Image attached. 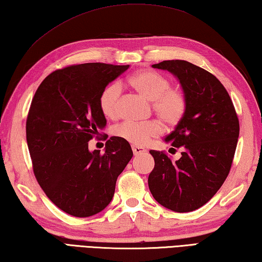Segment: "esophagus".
Instances as JSON below:
<instances>
[{"mask_svg":"<svg viewBox=\"0 0 262 262\" xmlns=\"http://www.w3.org/2000/svg\"><path fill=\"white\" fill-rule=\"evenodd\" d=\"M132 150H134V154L135 155H139V154H143L146 152V149L143 147H139V146H132Z\"/></svg>","mask_w":262,"mask_h":262,"instance_id":"1","label":"esophagus"}]
</instances>
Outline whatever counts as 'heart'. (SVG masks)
<instances>
[{
    "label": "heart",
    "mask_w": 262,
    "mask_h": 262,
    "mask_svg": "<svg viewBox=\"0 0 262 262\" xmlns=\"http://www.w3.org/2000/svg\"><path fill=\"white\" fill-rule=\"evenodd\" d=\"M132 89L146 100L153 101V110L163 124L173 126L181 121L186 110V98L180 90L170 89L166 77L152 70H141L128 79ZM121 87L118 84L108 85L100 95L99 104L107 118H115L118 114ZM161 132V126L155 121L143 123L124 122L115 127L114 134L136 146H144Z\"/></svg>",
    "instance_id": "obj_1"
}]
</instances>
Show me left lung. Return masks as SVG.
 <instances>
[{
  "mask_svg": "<svg viewBox=\"0 0 262 262\" xmlns=\"http://www.w3.org/2000/svg\"><path fill=\"white\" fill-rule=\"evenodd\" d=\"M172 73L186 98V110L164 141L182 148L177 161L149 150L154 169L149 191L160 205L173 212L200 208L226 181L239 137V122L227 90L205 69L182 59L153 64Z\"/></svg>",
  "mask_w": 262,
  "mask_h": 262,
  "instance_id": "obj_1",
  "label": "left lung"
}]
</instances>
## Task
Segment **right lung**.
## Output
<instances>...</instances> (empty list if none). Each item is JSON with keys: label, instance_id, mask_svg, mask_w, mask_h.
I'll use <instances>...</instances> for the list:
<instances>
[{"label": "right lung", "instance_id": "1", "mask_svg": "<svg viewBox=\"0 0 262 262\" xmlns=\"http://www.w3.org/2000/svg\"><path fill=\"white\" fill-rule=\"evenodd\" d=\"M128 67H67L46 77L32 100L26 140L35 178L53 204L72 216L89 217L107 207L117 177L134 157L119 137L105 143L103 154L89 149V141L107 125L100 95Z\"/></svg>", "mask_w": 262, "mask_h": 262}]
</instances>
